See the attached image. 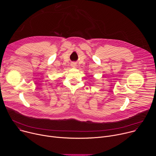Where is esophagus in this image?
<instances>
[{
    "mask_svg": "<svg viewBox=\"0 0 156 156\" xmlns=\"http://www.w3.org/2000/svg\"><path fill=\"white\" fill-rule=\"evenodd\" d=\"M72 66H73V67H75V66H76V64H75V63H73L72 64Z\"/></svg>",
    "mask_w": 156,
    "mask_h": 156,
    "instance_id": "1",
    "label": "esophagus"
}]
</instances>
